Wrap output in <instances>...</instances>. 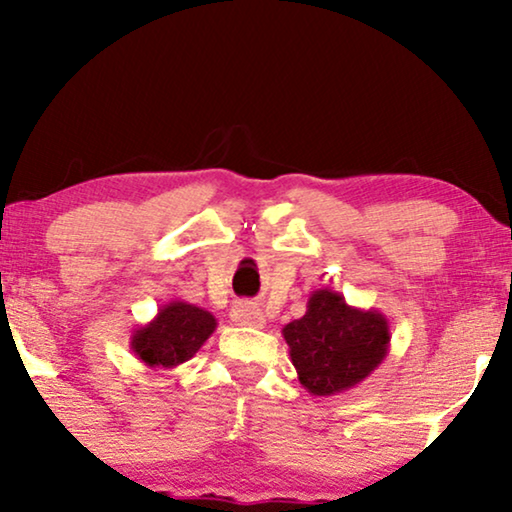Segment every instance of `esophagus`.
<instances>
[{"label":"esophagus","mask_w":512,"mask_h":512,"mask_svg":"<svg viewBox=\"0 0 512 512\" xmlns=\"http://www.w3.org/2000/svg\"><path fill=\"white\" fill-rule=\"evenodd\" d=\"M230 319H233L237 326L261 328L265 324V312L261 310V305L242 300V303L233 305V310H230Z\"/></svg>","instance_id":"34e87169"}]
</instances>
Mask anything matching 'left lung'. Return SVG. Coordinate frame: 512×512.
<instances>
[{"mask_svg": "<svg viewBox=\"0 0 512 512\" xmlns=\"http://www.w3.org/2000/svg\"><path fill=\"white\" fill-rule=\"evenodd\" d=\"M298 380L312 396L361 384L389 354V321L377 310L347 305L342 293L312 291L307 312L282 328Z\"/></svg>", "mask_w": 512, "mask_h": 512, "instance_id": "obj_1", "label": "left lung"}]
</instances>
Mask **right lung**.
Returning <instances> with one entry per match:
<instances>
[{
    "instance_id": "1",
    "label": "right lung",
    "mask_w": 512,
    "mask_h": 512,
    "mask_svg": "<svg viewBox=\"0 0 512 512\" xmlns=\"http://www.w3.org/2000/svg\"><path fill=\"white\" fill-rule=\"evenodd\" d=\"M214 331L212 312L184 300H172L160 307L149 324L132 331L130 349L144 366L170 370L193 359Z\"/></svg>"
}]
</instances>
